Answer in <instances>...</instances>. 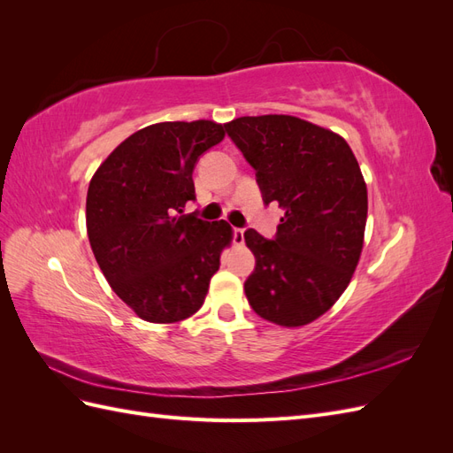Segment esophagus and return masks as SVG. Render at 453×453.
<instances>
[{"label":"esophagus","mask_w":453,"mask_h":453,"mask_svg":"<svg viewBox=\"0 0 453 453\" xmlns=\"http://www.w3.org/2000/svg\"><path fill=\"white\" fill-rule=\"evenodd\" d=\"M232 243L243 245V228H240V226L232 228Z\"/></svg>","instance_id":"34e87169"}]
</instances>
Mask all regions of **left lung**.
<instances>
[{"label":"left lung","instance_id":"obj_1","mask_svg":"<svg viewBox=\"0 0 453 453\" xmlns=\"http://www.w3.org/2000/svg\"><path fill=\"white\" fill-rule=\"evenodd\" d=\"M225 130L265 205L285 211L272 240L243 232L255 255L245 296L260 318L306 325L336 303L359 263L368 200L357 158L338 134L291 115L240 117Z\"/></svg>","mask_w":453,"mask_h":453}]
</instances>
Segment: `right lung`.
<instances>
[{
  "mask_svg": "<svg viewBox=\"0 0 453 453\" xmlns=\"http://www.w3.org/2000/svg\"><path fill=\"white\" fill-rule=\"evenodd\" d=\"M223 138L225 127L211 120L150 125L122 142L88 185L92 253L113 291L145 321L196 313L232 240L226 221L185 213L196 200V162Z\"/></svg>",
  "mask_w": 453,
  "mask_h": 453,
  "instance_id": "add662e5",
  "label": "right lung"
}]
</instances>
